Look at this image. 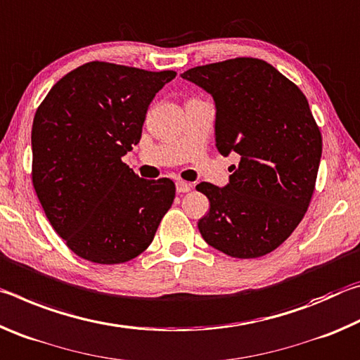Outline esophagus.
I'll return each mask as SVG.
<instances>
[{"mask_svg":"<svg viewBox=\"0 0 360 360\" xmlns=\"http://www.w3.org/2000/svg\"><path fill=\"white\" fill-rule=\"evenodd\" d=\"M176 191H178V193L191 192L192 184H188V182H184V181H178V182H176Z\"/></svg>","mask_w":360,"mask_h":360,"instance_id":"obj_1","label":"esophagus"}]
</instances>
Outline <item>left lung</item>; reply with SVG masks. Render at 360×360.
I'll return each mask as SVG.
<instances>
[{
  "instance_id": "1",
  "label": "left lung",
  "mask_w": 360,
  "mask_h": 360,
  "mask_svg": "<svg viewBox=\"0 0 360 360\" xmlns=\"http://www.w3.org/2000/svg\"><path fill=\"white\" fill-rule=\"evenodd\" d=\"M181 77L212 96L216 148L240 160L227 186H197L210 200L200 233L230 257L275 251L307 212L319 169L322 138L307 96L259 58L197 66Z\"/></svg>"
}]
</instances>
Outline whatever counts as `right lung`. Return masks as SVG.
<instances>
[{
  "instance_id": "1",
  "label": "right lung",
  "mask_w": 360,
  "mask_h": 360,
  "mask_svg": "<svg viewBox=\"0 0 360 360\" xmlns=\"http://www.w3.org/2000/svg\"><path fill=\"white\" fill-rule=\"evenodd\" d=\"M174 71L85 63L53 85L33 119V186L72 252L124 264L154 240L172 208L168 178H138L122 162L141 139L146 112Z\"/></svg>"
}]
</instances>
